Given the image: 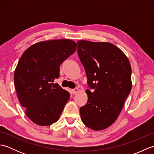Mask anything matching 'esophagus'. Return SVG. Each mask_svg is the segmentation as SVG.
Here are the masks:
<instances>
[{
	"instance_id": "34e87169",
	"label": "esophagus",
	"mask_w": 154,
	"mask_h": 154,
	"mask_svg": "<svg viewBox=\"0 0 154 154\" xmlns=\"http://www.w3.org/2000/svg\"><path fill=\"white\" fill-rule=\"evenodd\" d=\"M78 91H79V89H78V88H75V89H73L71 90V92L73 94L77 93Z\"/></svg>"
}]
</instances>
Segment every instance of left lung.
<instances>
[{
	"label": "left lung",
	"mask_w": 154,
	"mask_h": 154,
	"mask_svg": "<svg viewBox=\"0 0 154 154\" xmlns=\"http://www.w3.org/2000/svg\"><path fill=\"white\" fill-rule=\"evenodd\" d=\"M77 53L85 70L87 104L80 108L81 120L94 130L115 122L132 89V69L124 52L109 42H77Z\"/></svg>",
	"instance_id": "8db88e82"
}]
</instances>
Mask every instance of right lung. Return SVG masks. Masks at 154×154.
<instances>
[{
	"label": "right lung",
	"mask_w": 154,
	"mask_h": 154,
	"mask_svg": "<svg viewBox=\"0 0 154 154\" xmlns=\"http://www.w3.org/2000/svg\"><path fill=\"white\" fill-rule=\"evenodd\" d=\"M68 39L40 42L26 50L14 74L15 89L26 116L39 126L56 122L70 98L55 79L60 66L77 49Z\"/></svg>",
	"instance_id": "1"
}]
</instances>
